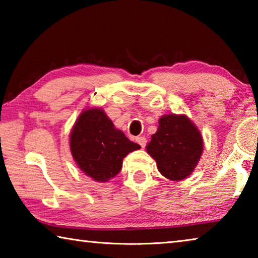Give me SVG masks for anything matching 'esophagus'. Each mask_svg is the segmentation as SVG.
<instances>
[{
    "mask_svg": "<svg viewBox=\"0 0 258 258\" xmlns=\"http://www.w3.org/2000/svg\"><path fill=\"white\" fill-rule=\"evenodd\" d=\"M135 140H137V142H138L139 145L141 146L142 148L146 147V145H147V139H146L145 137H138Z\"/></svg>",
    "mask_w": 258,
    "mask_h": 258,
    "instance_id": "obj_1",
    "label": "esophagus"
}]
</instances>
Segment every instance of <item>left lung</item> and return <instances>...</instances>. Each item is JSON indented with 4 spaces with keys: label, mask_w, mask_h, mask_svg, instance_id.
Returning a JSON list of instances; mask_svg holds the SVG:
<instances>
[{
    "label": "left lung",
    "mask_w": 258,
    "mask_h": 258,
    "mask_svg": "<svg viewBox=\"0 0 258 258\" xmlns=\"http://www.w3.org/2000/svg\"><path fill=\"white\" fill-rule=\"evenodd\" d=\"M158 130L146 149L160 174L172 181L184 180L195 171L204 151L197 126L185 115L168 113L159 118Z\"/></svg>",
    "instance_id": "1"
}]
</instances>
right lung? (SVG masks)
<instances>
[{"instance_id": "add662e5", "label": "right lung", "mask_w": 258, "mask_h": 258, "mask_svg": "<svg viewBox=\"0 0 258 258\" xmlns=\"http://www.w3.org/2000/svg\"><path fill=\"white\" fill-rule=\"evenodd\" d=\"M69 138L72 156L78 168L100 183L115 177L125 157L141 148L116 128L102 108L98 107L81 112Z\"/></svg>"}]
</instances>
